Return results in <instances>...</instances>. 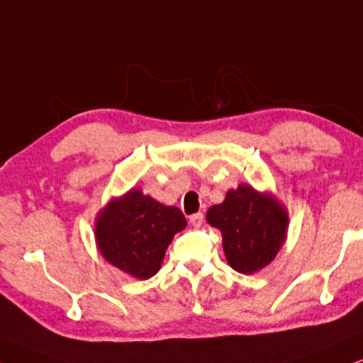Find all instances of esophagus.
Wrapping results in <instances>:
<instances>
[{
	"label": "esophagus",
	"mask_w": 363,
	"mask_h": 363,
	"mask_svg": "<svg viewBox=\"0 0 363 363\" xmlns=\"http://www.w3.org/2000/svg\"><path fill=\"white\" fill-rule=\"evenodd\" d=\"M203 221H204V214L203 213H196V214L189 216V223L192 224V226L199 228L201 224H203Z\"/></svg>",
	"instance_id": "esophagus-1"
}]
</instances>
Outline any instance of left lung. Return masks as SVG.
Wrapping results in <instances>:
<instances>
[{"mask_svg":"<svg viewBox=\"0 0 363 363\" xmlns=\"http://www.w3.org/2000/svg\"><path fill=\"white\" fill-rule=\"evenodd\" d=\"M206 219L223 233L228 263L245 274L264 268L277 256L288 226L281 206L246 184L228 191L224 203L213 206Z\"/></svg>","mask_w":363,"mask_h":363,"instance_id":"obj_1","label":"left lung"}]
</instances>
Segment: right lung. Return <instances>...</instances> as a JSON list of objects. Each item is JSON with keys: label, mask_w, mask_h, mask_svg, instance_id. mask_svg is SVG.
Wrapping results in <instances>:
<instances>
[{"label": "right lung", "mask_w": 363, "mask_h": 363, "mask_svg": "<svg viewBox=\"0 0 363 363\" xmlns=\"http://www.w3.org/2000/svg\"><path fill=\"white\" fill-rule=\"evenodd\" d=\"M184 228L186 218L177 208L132 189L100 213L95 236L105 259L132 277L147 279L159 272L169 242Z\"/></svg>", "instance_id": "add662e5"}]
</instances>
